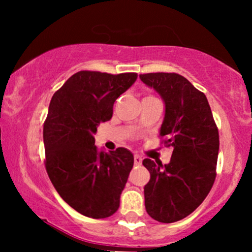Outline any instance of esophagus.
<instances>
[{"label":"esophagus","mask_w":252,"mask_h":252,"mask_svg":"<svg viewBox=\"0 0 252 252\" xmlns=\"http://www.w3.org/2000/svg\"><path fill=\"white\" fill-rule=\"evenodd\" d=\"M134 162L136 166H140L141 163H142V158H141L140 155H135L134 156Z\"/></svg>","instance_id":"1"}]
</instances>
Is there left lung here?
<instances>
[{
    "label": "left lung",
    "mask_w": 252,
    "mask_h": 252,
    "mask_svg": "<svg viewBox=\"0 0 252 252\" xmlns=\"http://www.w3.org/2000/svg\"><path fill=\"white\" fill-rule=\"evenodd\" d=\"M140 79L154 89L164 103L160 136L173 147L169 163L144 158L150 180L144 186L148 215L174 222L198 209L216 179L219 134L207 98L176 73H147Z\"/></svg>",
    "instance_id": "obj_1"
}]
</instances>
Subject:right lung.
Returning a JSON list of instances; mask_svg holds the SVG:
<instances>
[{
	"label": "right lung",
	"mask_w": 252,
	"mask_h": 252,
	"mask_svg": "<svg viewBox=\"0 0 252 252\" xmlns=\"http://www.w3.org/2000/svg\"><path fill=\"white\" fill-rule=\"evenodd\" d=\"M136 79V73L80 71L51 99L43 124L46 170L59 195L85 217L106 218L120 207L134 155L126 148L98 150L94 135Z\"/></svg>",
	"instance_id": "right-lung-1"
}]
</instances>
